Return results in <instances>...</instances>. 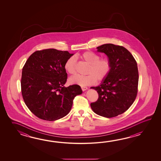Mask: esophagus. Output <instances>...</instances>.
<instances>
[{
    "label": "esophagus",
    "mask_w": 161,
    "mask_h": 161,
    "mask_svg": "<svg viewBox=\"0 0 161 161\" xmlns=\"http://www.w3.org/2000/svg\"><path fill=\"white\" fill-rule=\"evenodd\" d=\"M81 89H82V91L84 92V91H85V90H86L87 89V87H85V86H82V87H81Z\"/></svg>",
    "instance_id": "esophagus-1"
}]
</instances>
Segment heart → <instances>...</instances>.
Listing matches in <instances>:
<instances>
[{
  "instance_id": "b5f03b06",
  "label": "heart",
  "mask_w": 161,
  "mask_h": 161,
  "mask_svg": "<svg viewBox=\"0 0 161 161\" xmlns=\"http://www.w3.org/2000/svg\"><path fill=\"white\" fill-rule=\"evenodd\" d=\"M80 58L89 65L87 71V75H76L70 78L69 82L72 85L81 86L92 85L97 80L103 81L109 75L112 69L111 62L108 58H100L99 55L92 51H87L80 55ZM76 60L74 56L67 59L64 64V69L70 75L76 73Z\"/></svg>"
}]
</instances>
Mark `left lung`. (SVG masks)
<instances>
[{
	"label": "left lung",
	"mask_w": 161,
	"mask_h": 161,
	"mask_svg": "<svg viewBox=\"0 0 161 161\" xmlns=\"http://www.w3.org/2000/svg\"><path fill=\"white\" fill-rule=\"evenodd\" d=\"M97 48V51L108 56L112 69L100 85L91 87L97 92L98 98L90 106L101 116H117L127 111L136 97L139 81L137 63L130 52L122 46L106 44Z\"/></svg>",
	"instance_id": "left-lung-1"
}]
</instances>
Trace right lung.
Here are the masks:
<instances>
[{"label": "right lung", "instance_id": "add662e5", "mask_svg": "<svg viewBox=\"0 0 161 161\" xmlns=\"http://www.w3.org/2000/svg\"><path fill=\"white\" fill-rule=\"evenodd\" d=\"M73 54L47 49L34 52L22 69L21 92L31 112L42 120L55 121L65 116L73 100L81 94L78 85L63 86L67 79L65 63Z\"/></svg>", "mask_w": 161, "mask_h": 161}]
</instances>
